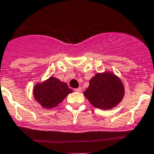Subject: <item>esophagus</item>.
I'll return each mask as SVG.
<instances>
[{"label":"esophagus","instance_id":"esophagus-1","mask_svg":"<svg viewBox=\"0 0 154 154\" xmlns=\"http://www.w3.org/2000/svg\"><path fill=\"white\" fill-rule=\"evenodd\" d=\"M74 91H77V92H80V91H82V88H80V87H79V88H74Z\"/></svg>","mask_w":154,"mask_h":154}]
</instances>
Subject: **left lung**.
<instances>
[{
	"mask_svg": "<svg viewBox=\"0 0 154 154\" xmlns=\"http://www.w3.org/2000/svg\"><path fill=\"white\" fill-rule=\"evenodd\" d=\"M125 94L123 83L111 71L97 73L89 80V86L83 93L92 106L104 110L119 104Z\"/></svg>",
	"mask_w": 154,
	"mask_h": 154,
	"instance_id": "obj_1",
	"label": "left lung"
}]
</instances>
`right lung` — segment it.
Wrapping results in <instances>:
<instances>
[{
	"instance_id": "1",
	"label": "right lung",
	"mask_w": 154,
	"mask_h": 154,
	"mask_svg": "<svg viewBox=\"0 0 154 154\" xmlns=\"http://www.w3.org/2000/svg\"><path fill=\"white\" fill-rule=\"evenodd\" d=\"M72 91L66 83L56 77H50L45 81L35 83L32 94L35 101L43 108L52 109L62 103Z\"/></svg>"
}]
</instances>
